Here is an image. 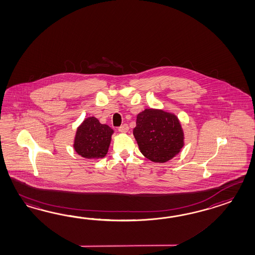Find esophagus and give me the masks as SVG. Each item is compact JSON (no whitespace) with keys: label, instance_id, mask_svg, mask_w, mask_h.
Here are the masks:
<instances>
[{"label":"esophagus","instance_id":"34e87169","mask_svg":"<svg viewBox=\"0 0 255 255\" xmlns=\"http://www.w3.org/2000/svg\"><path fill=\"white\" fill-rule=\"evenodd\" d=\"M128 129H129V128H128V126L127 124H124L119 128V131L120 133H127Z\"/></svg>","mask_w":255,"mask_h":255}]
</instances>
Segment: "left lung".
<instances>
[{"instance_id": "left-lung-1", "label": "left lung", "mask_w": 255, "mask_h": 255, "mask_svg": "<svg viewBox=\"0 0 255 255\" xmlns=\"http://www.w3.org/2000/svg\"><path fill=\"white\" fill-rule=\"evenodd\" d=\"M133 135L140 152L154 162H165L184 146V133L173 113L146 108L136 116Z\"/></svg>"}]
</instances>
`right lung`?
<instances>
[{"label":"right lung","instance_id":"obj_1","mask_svg":"<svg viewBox=\"0 0 255 255\" xmlns=\"http://www.w3.org/2000/svg\"><path fill=\"white\" fill-rule=\"evenodd\" d=\"M114 130L106 124H101L95 117L84 119L76 129L73 148L85 159H103L111 143Z\"/></svg>","mask_w":255,"mask_h":255}]
</instances>
